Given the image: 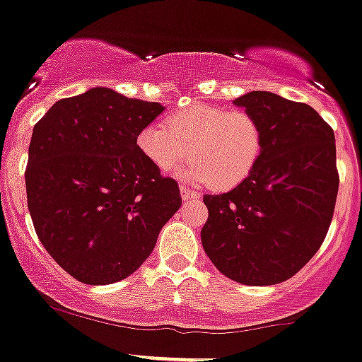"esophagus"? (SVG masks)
Masks as SVG:
<instances>
[{"mask_svg": "<svg viewBox=\"0 0 362 362\" xmlns=\"http://www.w3.org/2000/svg\"><path fill=\"white\" fill-rule=\"evenodd\" d=\"M180 194H182V199H184V202H191V199H198L199 198L198 192H192V191H189V189H185V187H180Z\"/></svg>", "mask_w": 362, "mask_h": 362, "instance_id": "1", "label": "esophagus"}]
</instances>
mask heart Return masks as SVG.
Masks as SVG:
<instances>
[{
    "mask_svg": "<svg viewBox=\"0 0 362 362\" xmlns=\"http://www.w3.org/2000/svg\"><path fill=\"white\" fill-rule=\"evenodd\" d=\"M263 134L258 120L244 110H226L194 103L148 124L136 136V146L156 170L168 171L189 160L178 177L194 185L233 189L245 180L262 156Z\"/></svg>",
    "mask_w": 362,
    "mask_h": 362,
    "instance_id": "b5f03b06",
    "label": "heart"
}]
</instances>
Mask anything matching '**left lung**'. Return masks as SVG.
<instances>
[{
  "label": "left lung",
  "mask_w": 362,
  "mask_h": 362,
  "mask_svg": "<svg viewBox=\"0 0 362 362\" xmlns=\"http://www.w3.org/2000/svg\"><path fill=\"white\" fill-rule=\"evenodd\" d=\"M258 120L262 156L242 184L205 194L202 244L219 272L249 286L283 283L320 249L339 177L331 125L304 103L270 92L233 100Z\"/></svg>",
  "instance_id": "obj_1"
}]
</instances>
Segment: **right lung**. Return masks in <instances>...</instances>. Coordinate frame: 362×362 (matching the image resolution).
Segmentation results:
<instances>
[{
  "instance_id": "add662e5",
  "label": "right lung",
  "mask_w": 362,
  "mask_h": 362,
  "mask_svg": "<svg viewBox=\"0 0 362 362\" xmlns=\"http://www.w3.org/2000/svg\"><path fill=\"white\" fill-rule=\"evenodd\" d=\"M164 111L159 103L92 88L37 122L28 150V209L42 245L77 281L131 276L180 209L178 184L136 146Z\"/></svg>"
}]
</instances>
